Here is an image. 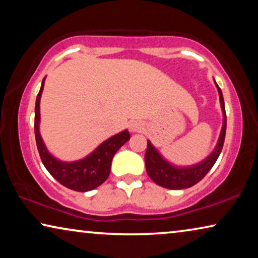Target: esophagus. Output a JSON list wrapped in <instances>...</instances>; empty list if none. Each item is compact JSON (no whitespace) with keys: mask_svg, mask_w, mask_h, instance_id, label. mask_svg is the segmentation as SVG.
I'll list each match as a JSON object with an SVG mask.
<instances>
[{"mask_svg":"<svg viewBox=\"0 0 258 258\" xmlns=\"http://www.w3.org/2000/svg\"><path fill=\"white\" fill-rule=\"evenodd\" d=\"M129 128H130V130H132V132H140L141 128H142V125H141L139 122H132V123H130Z\"/></svg>","mask_w":258,"mask_h":258,"instance_id":"obj_1","label":"esophagus"}]
</instances>
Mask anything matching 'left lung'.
Here are the masks:
<instances>
[{
    "mask_svg": "<svg viewBox=\"0 0 258 258\" xmlns=\"http://www.w3.org/2000/svg\"><path fill=\"white\" fill-rule=\"evenodd\" d=\"M217 86V83H216ZM218 88V94H220V100L222 110H223V126H222V132L220 140L213 154L207 158L206 161H203L202 163L194 165L190 168H176L172 167L171 164H169L168 162H165L160 154L157 153V150L155 149L149 141H148V147L146 151V168L147 172L149 175V177L156 183V184L163 186V188L168 189H186L190 186L195 185L196 183H199L208 172L210 171V169L214 167L215 162L217 161L218 156H220L222 148L224 144L225 139V130H227V116H225V108H224V100L222 91Z\"/></svg>",
    "mask_w": 258,
    "mask_h": 258,
    "instance_id": "obj_1",
    "label": "left lung"
}]
</instances>
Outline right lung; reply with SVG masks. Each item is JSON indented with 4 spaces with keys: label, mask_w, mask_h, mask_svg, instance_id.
<instances>
[{
    "label": "right lung",
    "mask_w": 258,
    "mask_h": 258,
    "mask_svg": "<svg viewBox=\"0 0 258 258\" xmlns=\"http://www.w3.org/2000/svg\"><path fill=\"white\" fill-rule=\"evenodd\" d=\"M44 86V79L42 81V86L36 97V105H35V139L38 154L42 160V163L50 175L56 181L61 183L67 188L75 190V191H89L101 185L110 174V165L114 155L119 148L130 139L129 132L117 134L110 137L97 148L94 153L87 156L83 160L73 162V163H64L56 160L48 153L44 147L43 141L41 139L38 132V123H40V98Z\"/></svg>",
    "instance_id": "1"
}]
</instances>
